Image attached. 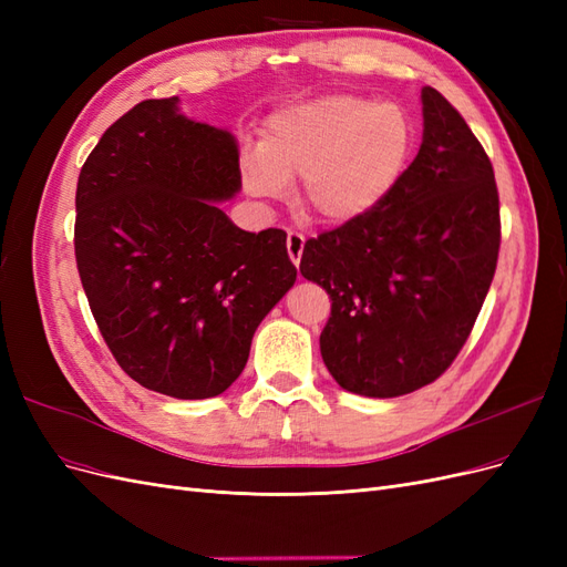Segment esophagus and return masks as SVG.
Instances as JSON below:
<instances>
[{"label":"esophagus","instance_id":"obj_1","mask_svg":"<svg viewBox=\"0 0 567 567\" xmlns=\"http://www.w3.org/2000/svg\"><path fill=\"white\" fill-rule=\"evenodd\" d=\"M286 248H288V257H290V260H293V265H300L302 248H305V236L298 234V231H288Z\"/></svg>","mask_w":567,"mask_h":567}]
</instances>
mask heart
<instances>
[{"mask_svg": "<svg viewBox=\"0 0 567 567\" xmlns=\"http://www.w3.org/2000/svg\"><path fill=\"white\" fill-rule=\"evenodd\" d=\"M411 151V123L398 104L329 94L269 115L262 142L241 158L255 198H284L302 177L300 200L329 225L371 213L398 184Z\"/></svg>", "mask_w": 567, "mask_h": 567, "instance_id": "1", "label": "heart"}]
</instances>
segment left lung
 Returning <instances> with one entry per match:
<instances>
[{
	"instance_id": "left-lung-1",
	"label": "left lung",
	"mask_w": 567,
	"mask_h": 567,
	"mask_svg": "<svg viewBox=\"0 0 567 567\" xmlns=\"http://www.w3.org/2000/svg\"><path fill=\"white\" fill-rule=\"evenodd\" d=\"M423 142L392 192L305 244L300 274L331 298L319 346L336 383L400 398L450 369L494 279L499 194L487 153L437 90Z\"/></svg>"
}]
</instances>
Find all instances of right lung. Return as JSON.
<instances>
[{
	"label": "right lung",
	"instance_id": "right-lung-1",
	"mask_svg": "<svg viewBox=\"0 0 567 567\" xmlns=\"http://www.w3.org/2000/svg\"><path fill=\"white\" fill-rule=\"evenodd\" d=\"M177 104H136L84 161L75 260L120 369L167 398L208 400L241 375L298 269L286 231H244L219 208L241 192L238 144Z\"/></svg>",
	"mask_w": 567,
	"mask_h": 567
}]
</instances>
